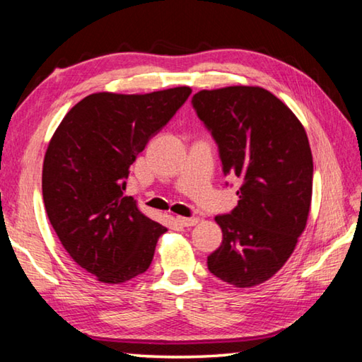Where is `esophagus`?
<instances>
[{
    "label": "esophagus",
    "instance_id": "1",
    "mask_svg": "<svg viewBox=\"0 0 362 362\" xmlns=\"http://www.w3.org/2000/svg\"><path fill=\"white\" fill-rule=\"evenodd\" d=\"M175 222L182 225V226H193V225L198 223V218H196V217H180L179 216L175 218Z\"/></svg>",
    "mask_w": 362,
    "mask_h": 362
}]
</instances>
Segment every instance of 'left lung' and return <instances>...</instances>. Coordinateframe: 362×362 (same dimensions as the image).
Listing matches in <instances>:
<instances>
[{"label": "left lung", "mask_w": 362, "mask_h": 362, "mask_svg": "<svg viewBox=\"0 0 362 362\" xmlns=\"http://www.w3.org/2000/svg\"><path fill=\"white\" fill-rule=\"evenodd\" d=\"M192 105L216 140L223 174L241 182L238 206L216 217L223 240L207 268L236 287L257 286L284 265L305 230L313 192L308 137L297 116L257 86L199 90Z\"/></svg>", "instance_id": "obj_1"}]
</instances>
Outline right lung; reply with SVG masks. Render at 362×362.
Wrapping results in <instances>:
<instances>
[{
	"instance_id": "right-lung-1",
	"label": "right lung",
	"mask_w": 362,
	"mask_h": 362,
	"mask_svg": "<svg viewBox=\"0 0 362 362\" xmlns=\"http://www.w3.org/2000/svg\"><path fill=\"white\" fill-rule=\"evenodd\" d=\"M189 94L187 86L142 95L90 94L65 115L49 142L42 164L49 222L71 259L102 283L145 273L168 231L124 194L126 179Z\"/></svg>"
}]
</instances>
